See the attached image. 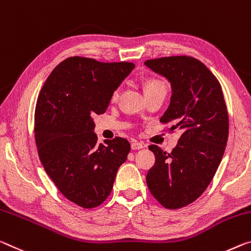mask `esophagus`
Instances as JSON below:
<instances>
[{"instance_id": "1", "label": "esophagus", "mask_w": 251, "mask_h": 251, "mask_svg": "<svg viewBox=\"0 0 251 251\" xmlns=\"http://www.w3.org/2000/svg\"><path fill=\"white\" fill-rule=\"evenodd\" d=\"M130 147H132V150H141V149H143V147H145V145L140 142H134V143H132Z\"/></svg>"}]
</instances>
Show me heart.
I'll use <instances>...</instances> for the list:
<instances>
[{"label":"heart","instance_id":"obj_1","mask_svg":"<svg viewBox=\"0 0 251 251\" xmlns=\"http://www.w3.org/2000/svg\"><path fill=\"white\" fill-rule=\"evenodd\" d=\"M144 87H145L146 95L150 93H154V91H158V90L166 91L165 82L158 78H147L144 82ZM119 93H121L119 88L115 89L113 91V94H111V99H113V100H116L119 96Z\"/></svg>","mask_w":251,"mask_h":251}]
</instances>
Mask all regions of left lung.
Listing matches in <instances>:
<instances>
[{
	"label": "left lung",
	"instance_id": "8db88e82",
	"mask_svg": "<svg viewBox=\"0 0 251 251\" xmlns=\"http://www.w3.org/2000/svg\"><path fill=\"white\" fill-rule=\"evenodd\" d=\"M145 65L172 86L171 104L160 122L182 132L171 153L149 146L155 163L146 183L164 208L180 209L196 201L217 172L228 141V110L220 82L198 59L173 55Z\"/></svg>",
	"mask_w": 251,
	"mask_h": 251
}]
</instances>
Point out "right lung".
Wrapping results in <instances>:
<instances>
[{
	"instance_id": "obj_1",
	"label": "right lung",
	"mask_w": 251,
	"mask_h": 251,
	"mask_svg": "<svg viewBox=\"0 0 251 251\" xmlns=\"http://www.w3.org/2000/svg\"><path fill=\"white\" fill-rule=\"evenodd\" d=\"M134 67L70 57L52 70L38 96L34 137L40 161L59 191L81 208L106 200L130 151L122 137L97 144L93 117L105 113L113 91Z\"/></svg>"
}]
</instances>
